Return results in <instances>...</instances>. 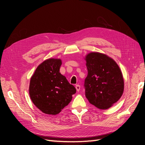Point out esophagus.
Wrapping results in <instances>:
<instances>
[{
    "label": "esophagus",
    "instance_id": "obj_1",
    "mask_svg": "<svg viewBox=\"0 0 145 145\" xmlns=\"http://www.w3.org/2000/svg\"><path fill=\"white\" fill-rule=\"evenodd\" d=\"M75 88H76V90L77 91H79L80 90V86L79 85H76L75 86Z\"/></svg>",
    "mask_w": 145,
    "mask_h": 145
}]
</instances>
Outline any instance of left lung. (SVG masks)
<instances>
[{"mask_svg": "<svg viewBox=\"0 0 145 145\" xmlns=\"http://www.w3.org/2000/svg\"><path fill=\"white\" fill-rule=\"evenodd\" d=\"M84 58L88 70L85 81L86 97L98 108L108 109L123 93L121 70L112 58L100 52H90Z\"/></svg>", "mask_w": 145, "mask_h": 145, "instance_id": "obj_1", "label": "left lung"}]
</instances>
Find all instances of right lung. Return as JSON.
I'll list each match as a JSON object with an SVG mask.
<instances>
[{
    "label": "right lung",
    "mask_w": 145,
    "mask_h": 145,
    "mask_svg": "<svg viewBox=\"0 0 145 145\" xmlns=\"http://www.w3.org/2000/svg\"><path fill=\"white\" fill-rule=\"evenodd\" d=\"M61 63L60 58L45 60L37 67L30 78V99L37 108L48 115L59 113L76 93L74 86L60 72Z\"/></svg>",
    "instance_id": "obj_1"
}]
</instances>
